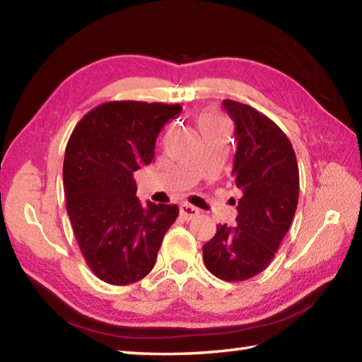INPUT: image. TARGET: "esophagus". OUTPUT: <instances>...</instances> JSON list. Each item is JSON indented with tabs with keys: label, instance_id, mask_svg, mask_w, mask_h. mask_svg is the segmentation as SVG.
<instances>
[{
	"label": "esophagus",
	"instance_id": "obj_1",
	"mask_svg": "<svg viewBox=\"0 0 362 362\" xmlns=\"http://www.w3.org/2000/svg\"><path fill=\"white\" fill-rule=\"evenodd\" d=\"M180 216L185 220H192L196 216H199V209H196L192 204H180Z\"/></svg>",
	"mask_w": 362,
	"mask_h": 362
}]
</instances>
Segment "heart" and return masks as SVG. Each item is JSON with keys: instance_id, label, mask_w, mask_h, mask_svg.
Masks as SVG:
<instances>
[{"instance_id": "obj_1", "label": "heart", "mask_w": 362, "mask_h": 362, "mask_svg": "<svg viewBox=\"0 0 362 362\" xmlns=\"http://www.w3.org/2000/svg\"><path fill=\"white\" fill-rule=\"evenodd\" d=\"M217 122H223V119L216 113L207 112V113H203L199 116V127L207 126V124H217Z\"/></svg>"}]
</instances>
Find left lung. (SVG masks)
Wrapping results in <instances>:
<instances>
[{
  "label": "left lung",
  "instance_id": "obj_1",
  "mask_svg": "<svg viewBox=\"0 0 362 362\" xmlns=\"http://www.w3.org/2000/svg\"><path fill=\"white\" fill-rule=\"evenodd\" d=\"M235 121L233 183L243 192L238 225H217L203 246L206 268L223 281H246L262 273L284 240L298 203V164L286 134L255 108L223 100Z\"/></svg>",
  "mask_w": 362,
  "mask_h": 362
}]
</instances>
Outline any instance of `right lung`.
I'll return each instance as SVG.
<instances>
[{"mask_svg": "<svg viewBox=\"0 0 362 362\" xmlns=\"http://www.w3.org/2000/svg\"><path fill=\"white\" fill-rule=\"evenodd\" d=\"M180 112L179 103L107 102L83 116L66 144V212L86 263L108 284L145 278L179 216L175 204L140 203L134 173L151 163L159 131Z\"/></svg>", "mask_w": 362, "mask_h": 362, "instance_id": "obj_1", "label": "right lung"}]
</instances>
